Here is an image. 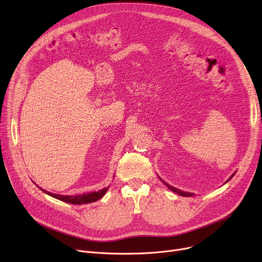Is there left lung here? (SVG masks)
Here are the masks:
<instances>
[{"label": "left lung", "mask_w": 262, "mask_h": 262, "mask_svg": "<svg viewBox=\"0 0 262 262\" xmlns=\"http://www.w3.org/2000/svg\"><path fill=\"white\" fill-rule=\"evenodd\" d=\"M236 173H233L230 177H229V180H230V178H232V176L233 175H235ZM160 180H161V178H160ZM229 180H227V182L229 181ZM161 182L164 184V185H166L170 190H172L173 192H175V193H177V194H180V195H182V196H193L194 194L193 193H190V192H185V191H182V190H180V189H176V188H174V187H172V186H170L168 183H166V182H163L162 180H161ZM226 182V183H227Z\"/></svg>", "instance_id": "obj_1"}]
</instances>
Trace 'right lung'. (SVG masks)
<instances>
[{"instance_id": "1", "label": "right lung", "mask_w": 262, "mask_h": 262, "mask_svg": "<svg viewBox=\"0 0 262 262\" xmlns=\"http://www.w3.org/2000/svg\"><path fill=\"white\" fill-rule=\"evenodd\" d=\"M40 189H41V191H43L45 193L49 194L50 196H53L55 199H57L59 201H62V202H66V203H70V204H73V205H82V204H88V203L96 202L98 200H100L101 198H103L104 194L106 193V191L108 190V187L104 188V189H101L99 191L89 192V193L77 194V195H60V194L51 193V192H48V191L43 190L42 188H40Z\"/></svg>"}]
</instances>
